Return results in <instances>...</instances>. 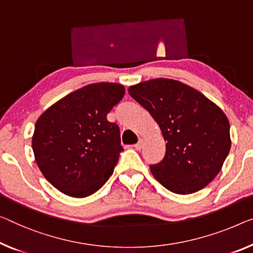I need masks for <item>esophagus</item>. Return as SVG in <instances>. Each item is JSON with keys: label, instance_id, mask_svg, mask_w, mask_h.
Returning a JSON list of instances; mask_svg holds the SVG:
<instances>
[{"label": "esophagus", "instance_id": "34e87169", "mask_svg": "<svg viewBox=\"0 0 253 253\" xmlns=\"http://www.w3.org/2000/svg\"><path fill=\"white\" fill-rule=\"evenodd\" d=\"M134 148H135V150H137V151H139L143 148V139L142 138L138 139V142L134 145Z\"/></svg>", "mask_w": 253, "mask_h": 253}]
</instances>
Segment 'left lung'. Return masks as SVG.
Wrapping results in <instances>:
<instances>
[{
	"instance_id": "left-lung-1",
	"label": "left lung",
	"mask_w": 253,
	"mask_h": 253,
	"mask_svg": "<svg viewBox=\"0 0 253 253\" xmlns=\"http://www.w3.org/2000/svg\"><path fill=\"white\" fill-rule=\"evenodd\" d=\"M128 93L150 112L166 142V154L151 165L161 185L177 194L198 192L220 171L229 150V122L199 90L178 81L151 79Z\"/></svg>"
}]
</instances>
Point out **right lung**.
I'll return each instance as SVG.
<instances>
[{
	"label": "right lung",
	"instance_id": "obj_1",
	"mask_svg": "<svg viewBox=\"0 0 253 253\" xmlns=\"http://www.w3.org/2000/svg\"><path fill=\"white\" fill-rule=\"evenodd\" d=\"M125 94L116 83L89 84L51 105L35 124L32 146L45 178L73 198L95 193L112 175L120 130L107 115Z\"/></svg>",
	"mask_w": 253,
	"mask_h": 253
}]
</instances>
